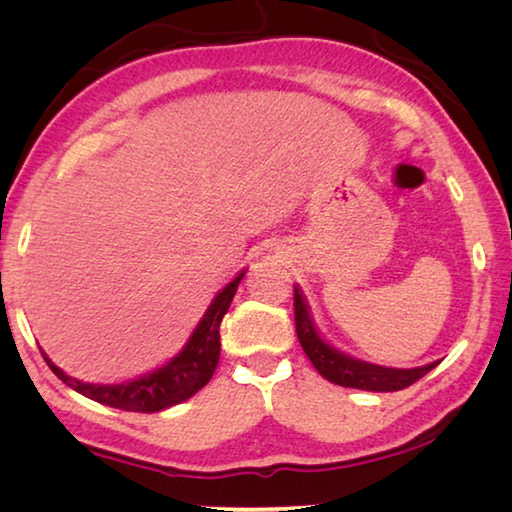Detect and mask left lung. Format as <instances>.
<instances>
[{
    "label": "left lung",
    "mask_w": 512,
    "mask_h": 512,
    "mask_svg": "<svg viewBox=\"0 0 512 512\" xmlns=\"http://www.w3.org/2000/svg\"><path fill=\"white\" fill-rule=\"evenodd\" d=\"M294 321H297V337L303 351L310 357L315 369L326 380L348 389L362 391H400L409 384L418 382L423 375L434 369L438 362L418 366V369H389L364 360H355L353 355L339 351L333 344H328L319 335L315 321L310 317L308 303L303 299L301 290L294 285Z\"/></svg>",
    "instance_id": "obj_1"
}]
</instances>
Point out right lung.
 <instances>
[{"label": "right lung", "mask_w": 512, "mask_h": 512, "mask_svg": "<svg viewBox=\"0 0 512 512\" xmlns=\"http://www.w3.org/2000/svg\"><path fill=\"white\" fill-rule=\"evenodd\" d=\"M242 276H245V272H240L236 279L224 285V288L215 294L211 306L206 308L204 317L200 319V324L195 326L193 335L188 337L182 351H179L173 360H168L164 366L141 375V378H134L121 384H89L71 378L65 371H60L58 366L42 353L44 362L49 364V369L56 373L67 387L107 407L139 411V414H155V411L179 405V402L195 396V393L211 380L215 366H218L220 324L222 317L227 315Z\"/></svg>", "instance_id": "1"}]
</instances>
